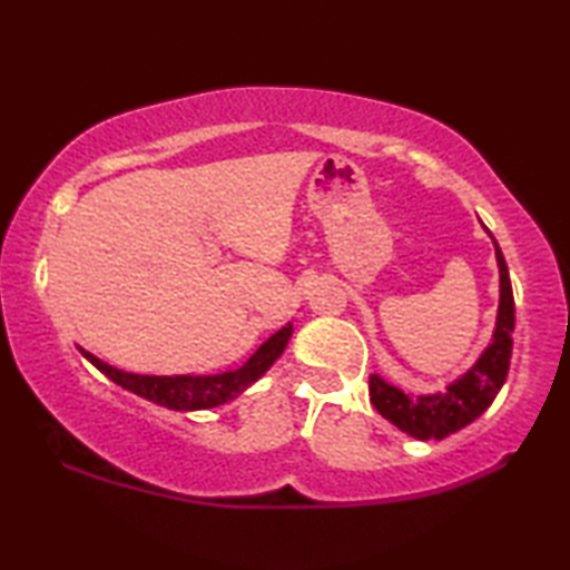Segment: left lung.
<instances>
[{"instance_id":"obj_1","label":"left lung","mask_w":570,"mask_h":570,"mask_svg":"<svg viewBox=\"0 0 570 570\" xmlns=\"http://www.w3.org/2000/svg\"><path fill=\"white\" fill-rule=\"evenodd\" d=\"M498 268H500V306L498 322L493 332V342L482 352L470 372L462 374L458 382H452L448 392L422 394L410 397L402 390L392 387L377 374H370V400L384 420L397 424L402 432L417 440H442L452 435L480 417L495 394L503 387L513 354V330H515V302L513 286H510L508 264L503 250L495 244Z\"/></svg>"}]
</instances>
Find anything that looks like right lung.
Returning a JSON list of instances; mask_svg holds the SVG:
<instances>
[{"label": "right lung", "instance_id": "add662e5", "mask_svg": "<svg viewBox=\"0 0 570 570\" xmlns=\"http://www.w3.org/2000/svg\"><path fill=\"white\" fill-rule=\"evenodd\" d=\"M292 332H294L292 324L282 326V330H278L274 336H268V340L258 346L254 354H250V360L240 366V370L214 374V377H190V374H178V377H150V374H132V372L115 370V366L105 364L90 352L85 350L80 352L85 360L98 366L105 377H110L115 384H120V387H125L128 392L140 394V397L156 402L160 407L188 412V410L218 407V404L238 397L248 384H254L268 370V366L282 356Z\"/></svg>", "mask_w": 570, "mask_h": 570}]
</instances>
